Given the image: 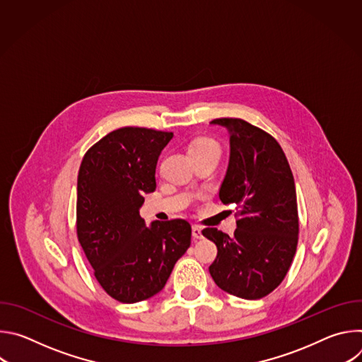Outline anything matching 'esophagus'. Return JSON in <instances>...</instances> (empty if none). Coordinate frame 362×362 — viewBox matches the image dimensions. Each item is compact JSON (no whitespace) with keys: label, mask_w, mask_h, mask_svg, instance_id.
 Wrapping results in <instances>:
<instances>
[{"label":"esophagus","mask_w":362,"mask_h":362,"mask_svg":"<svg viewBox=\"0 0 362 362\" xmlns=\"http://www.w3.org/2000/svg\"><path fill=\"white\" fill-rule=\"evenodd\" d=\"M192 238L193 240H199V239H203V232H202V228L197 226V225H193L192 226Z\"/></svg>","instance_id":"obj_1"}]
</instances>
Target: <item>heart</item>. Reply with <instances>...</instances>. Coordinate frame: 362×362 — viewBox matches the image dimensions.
Listing matches in <instances>:
<instances>
[{
    "label": "heart",
    "instance_id": "1",
    "mask_svg": "<svg viewBox=\"0 0 362 362\" xmlns=\"http://www.w3.org/2000/svg\"><path fill=\"white\" fill-rule=\"evenodd\" d=\"M208 151H219V146L212 139H197L189 146V154L194 153H208Z\"/></svg>",
    "mask_w": 362,
    "mask_h": 362
}]
</instances>
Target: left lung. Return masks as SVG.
Segmentation results:
<instances>
[{"label": "left lung", "mask_w": 362, "mask_h": 362, "mask_svg": "<svg viewBox=\"0 0 362 362\" xmlns=\"http://www.w3.org/2000/svg\"><path fill=\"white\" fill-rule=\"evenodd\" d=\"M211 124L229 133L230 156L219 190L223 204H238L235 236L206 228L218 247L209 272L225 292L243 299L271 293L286 276L298 245L295 182L279 143L240 119Z\"/></svg>", "instance_id": "left-lung-1"}]
</instances>
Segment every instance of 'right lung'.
<instances>
[{
    "instance_id": "obj_1",
    "label": "right lung",
    "mask_w": 362,
    "mask_h": 362,
    "mask_svg": "<svg viewBox=\"0 0 362 362\" xmlns=\"http://www.w3.org/2000/svg\"><path fill=\"white\" fill-rule=\"evenodd\" d=\"M173 133L117 129L83 158L77 179V236L94 276L112 298L136 303L160 292L190 246L183 219L140 216L143 194L156 189V165Z\"/></svg>"
}]
</instances>
